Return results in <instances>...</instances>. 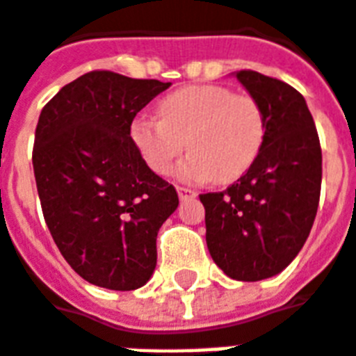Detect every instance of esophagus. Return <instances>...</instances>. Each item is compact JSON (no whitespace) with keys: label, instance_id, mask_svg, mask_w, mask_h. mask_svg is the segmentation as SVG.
<instances>
[{"label":"esophagus","instance_id":"34e87169","mask_svg":"<svg viewBox=\"0 0 356 356\" xmlns=\"http://www.w3.org/2000/svg\"><path fill=\"white\" fill-rule=\"evenodd\" d=\"M176 191H178V197H180V200L195 199V197H197V191H193V189H189V188H181V186H178V188H176Z\"/></svg>","mask_w":356,"mask_h":356}]
</instances>
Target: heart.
I'll return each mask as SVG.
<instances>
[{
    "instance_id": "obj_1",
    "label": "heart",
    "mask_w": 356,
    "mask_h": 356,
    "mask_svg": "<svg viewBox=\"0 0 356 356\" xmlns=\"http://www.w3.org/2000/svg\"><path fill=\"white\" fill-rule=\"evenodd\" d=\"M159 120L138 116L131 138L156 175H168L181 152H191L178 168L188 181L231 184L244 176L263 148L264 112L251 95H234L218 84H195L159 101Z\"/></svg>"
}]
</instances>
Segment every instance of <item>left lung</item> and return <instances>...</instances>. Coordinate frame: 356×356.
Instances as JSON below:
<instances>
[{
	"label": "left lung",
	"instance_id": "1",
	"mask_svg": "<svg viewBox=\"0 0 356 356\" xmlns=\"http://www.w3.org/2000/svg\"><path fill=\"white\" fill-rule=\"evenodd\" d=\"M234 76L264 112L263 148L221 193L200 195L213 263L238 282L280 274L309 236L319 207L323 156L306 99L257 71Z\"/></svg>",
	"mask_w": 356,
	"mask_h": 356
}]
</instances>
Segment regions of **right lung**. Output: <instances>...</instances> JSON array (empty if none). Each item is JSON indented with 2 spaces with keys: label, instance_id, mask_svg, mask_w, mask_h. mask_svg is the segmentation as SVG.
Here are the masks:
<instances>
[{
  "label": "right lung",
  "instance_id": "1",
  "mask_svg": "<svg viewBox=\"0 0 356 356\" xmlns=\"http://www.w3.org/2000/svg\"><path fill=\"white\" fill-rule=\"evenodd\" d=\"M170 82L92 71L48 101L39 116L33 172L58 250L86 282L133 291L157 264L159 227L176 189L146 165L131 124Z\"/></svg>",
  "mask_w": 356,
  "mask_h": 356
}]
</instances>
